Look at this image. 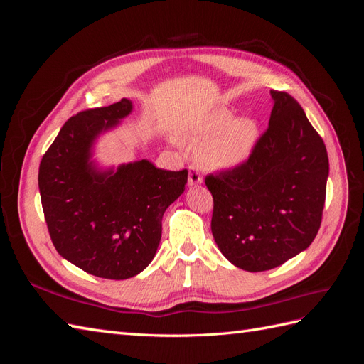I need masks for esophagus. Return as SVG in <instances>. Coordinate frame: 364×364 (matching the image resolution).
I'll list each match as a JSON object with an SVG mask.
<instances>
[{"label": "esophagus", "mask_w": 364, "mask_h": 364, "mask_svg": "<svg viewBox=\"0 0 364 364\" xmlns=\"http://www.w3.org/2000/svg\"><path fill=\"white\" fill-rule=\"evenodd\" d=\"M203 182V178L200 171L197 170L194 165H190V173H188V185L190 186H196V185H200Z\"/></svg>", "instance_id": "1"}]
</instances>
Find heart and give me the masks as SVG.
I'll return each instance as SVG.
<instances>
[{"mask_svg": "<svg viewBox=\"0 0 364 364\" xmlns=\"http://www.w3.org/2000/svg\"><path fill=\"white\" fill-rule=\"evenodd\" d=\"M183 138L186 144L200 150V161L208 168L229 170L249 159L259 132L252 119H235L229 109L218 107L193 124Z\"/></svg>", "mask_w": 364, "mask_h": 364, "instance_id": "b5f03b06", "label": "heart"}]
</instances>
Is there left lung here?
Returning <instances> with one entry per match:
<instances>
[{
	"label": "left lung",
	"instance_id": "obj_1",
	"mask_svg": "<svg viewBox=\"0 0 364 364\" xmlns=\"http://www.w3.org/2000/svg\"><path fill=\"white\" fill-rule=\"evenodd\" d=\"M269 127L246 162L208 174L211 230L234 266L264 272L313 243L322 223L329 173L323 139L304 109L282 91H270Z\"/></svg>",
	"mask_w": 364,
	"mask_h": 364
}]
</instances>
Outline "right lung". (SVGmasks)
I'll return each instance as SVG.
<instances>
[{
    "label": "right lung",
    "mask_w": 364,
    "mask_h": 364,
    "mask_svg": "<svg viewBox=\"0 0 364 364\" xmlns=\"http://www.w3.org/2000/svg\"><path fill=\"white\" fill-rule=\"evenodd\" d=\"M130 111L123 98L73 115L42 156L38 176L54 247L86 273L115 281L151 262L165 209L188 181L186 170H161L146 159L97 171L90 162L94 139Z\"/></svg>",
    "instance_id": "add662e5"
}]
</instances>
